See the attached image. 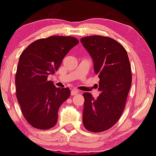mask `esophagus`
Here are the masks:
<instances>
[{"label": "esophagus", "mask_w": 156, "mask_h": 156, "mask_svg": "<svg viewBox=\"0 0 156 156\" xmlns=\"http://www.w3.org/2000/svg\"><path fill=\"white\" fill-rule=\"evenodd\" d=\"M78 93H79V91L78 90H76V89L72 90V91H71V95H77Z\"/></svg>", "instance_id": "1"}]
</instances>
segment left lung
Instances as JSON below:
<instances>
[{
	"instance_id": "8db88e82",
	"label": "left lung",
	"mask_w": 156,
	"mask_h": 156,
	"mask_svg": "<svg viewBox=\"0 0 156 156\" xmlns=\"http://www.w3.org/2000/svg\"><path fill=\"white\" fill-rule=\"evenodd\" d=\"M80 41L93 60L100 91L96 99L83 93V124L90 132H104L117 123L125 109L132 84L131 65L126 50L114 39L92 35Z\"/></svg>"
}]
</instances>
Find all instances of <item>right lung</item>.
Listing matches in <instances>:
<instances>
[{"instance_id":"right-lung-1","label":"right lung","mask_w":156,"mask_h":156,"mask_svg":"<svg viewBox=\"0 0 156 156\" xmlns=\"http://www.w3.org/2000/svg\"><path fill=\"white\" fill-rule=\"evenodd\" d=\"M79 43L71 36H51L33 41L22 52L16 73V98L25 119L39 129L55 126L59 107L67 100L68 87L56 88L48 80L69 51Z\"/></svg>"}]
</instances>
